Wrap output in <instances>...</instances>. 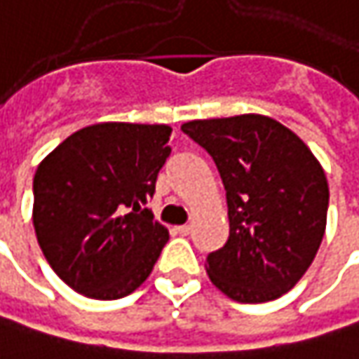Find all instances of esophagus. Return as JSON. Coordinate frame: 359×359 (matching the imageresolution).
Returning <instances> with one entry per match:
<instances>
[{
  "mask_svg": "<svg viewBox=\"0 0 359 359\" xmlns=\"http://www.w3.org/2000/svg\"><path fill=\"white\" fill-rule=\"evenodd\" d=\"M177 231H179L180 236H189L191 233V225H179Z\"/></svg>",
  "mask_w": 359,
  "mask_h": 359,
  "instance_id": "34e87169",
  "label": "esophagus"
}]
</instances>
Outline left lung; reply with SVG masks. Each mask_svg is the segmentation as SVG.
I'll return each instance as SVG.
<instances>
[{
  "label": "left lung",
  "instance_id": "8db88e82",
  "mask_svg": "<svg viewBox=\"0 0 359 359\" xmlns=\"http://www.w3.org/2000/svg\"><path fill=\"white\" fill-rule=\"evenodd\" d=\"M217 164L227 191L229 240L207 256V274L238 303L274 301L313 262L327 225L321 162L280 121L260 114L180 126Z\"/></svg>",
  "mask_w": 359,
  "mask_h": 359
}]
</instances>
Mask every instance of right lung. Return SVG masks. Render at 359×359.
I'll list each match as a JSON object with an SVG mask.
<instances>
[{
	"label": "right lung",
	"instance_id": "obj_1",
	"mask_svg": "<svg viewBox=\"0 0 359 359\" xmlns=\"http://www.w3.org/2000/svg\"><path fill=\"white\" fill-rule=\"evenodd\" d=\"M170 132L166 123L103 121L71 134L38 164L36 238L74 292L114 301L150 276L168 229L144 205L170 154Z\"/></svg>",
	"mask_w": 359,
	"mask_h": 359
}]
</instances>
